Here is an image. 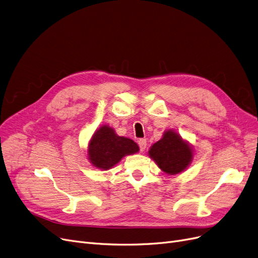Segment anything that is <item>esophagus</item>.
Instances as JSON below:
<instances>
[{
    "mask_svg": "<svg viewBox=\"0 0 258 258\" xmlns=\"http://www.w3.org/2000/svg\"><path fill=\"white\" fill-rule=\"evenodd\" d=\"M138 146H139L140 151H145L146 148H147V140L144 139V138L139 139V140H138Z\"/></svg>",
    "mask_w": 258,
    "mask_h": 258,
    "instance_id": "1",
    "label": "esophagus"
}]
</instances>
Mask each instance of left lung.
Returning <instances> with one entry per match:
<instances>
[{"label":"left lung","instance_id":"left-lung-1","mask_svg":"<svg viewBox=\"0 0 258 258\" xmlns=\"http://www.w3.org/2000/svg\"><path fill=\"white\" fill-rule=\"evenodd\" d=\"M149 155L168 174H178L192 160V150L178 134L167 131L163 138L151 147Z\"/></svg>","mask_w":258,"mask_h":258}]
</instances>
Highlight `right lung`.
<instances>
[{"label":"right lung","mask_w":258,"mask_h":258,"mask_svg":"<svg viewBox=\"0 0 258 258\" xmlns=\"http://www.w3.org/2000/svg\"><path fill=\"white\" fill-rule=\"evenodd\" d=\"M139 147L130 138L117 136L114 131L103 125L94 133L88 148L90 163L97 168L108 170L125 155L137 153Z\"/></svg>","instance_id":"1"}]
</instances>
